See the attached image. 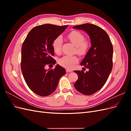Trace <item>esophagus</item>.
<instances>
[{
    "mask_svg": "<svg viewBox=\"0 0 131 131\" xmlns=\"http://www.w3.org/2000/svg\"><path fill=\"white\" fill-rule=\"evenodd\" d=\"M66 72H72V70L69 69H66Z\"/></svg>",
    "mask_w": 131,
    "mask_h": 131,
    "instance_id": "obj_1",
    "label": "esophagus"
}]
</instances>
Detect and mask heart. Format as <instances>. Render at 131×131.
<instances>
[{
	"mask_svg": "<svg viewBox=\"0 0 131 131\" xmlns=\"http://www.w3.org/2000/svg\"><path fill=\"white\" fill-rule=\"evenodd\" d=\"M67 38L75 46V52L82 56L88 52L90 43L88 41L85 40L84 35L81 33L77 30L72 31L67 35ZM62 43V38L60 36L57 37L54 39L52 42V47L55 52L57 53L61 52ZM78 61L79 59L76 56H65L59 59V63L63 67L71 69Z\"/></svg>",
	"mask_w": 131,
	"mask_h": 131,
	"instance_id": "1",
	"label": "heart"
}]
</instances>
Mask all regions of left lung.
I'll return each mask as SVG.
<instances>
[{
  "label": "left lung",
  "mask_w": 131,
  "mask_h": 131,
  "mask_svg": "<svg viewBox=\"0 0 131 131\" xmlns=\"http://www.w3.org/2000/svg\"><path fill=\"white\" fill-rule=\"evenodd\" d=\"M73 28L84 30L90 38L91 46L80 63L88 72L74 70L79 79L74 84L75 89L85 95H91L102 88L113 68V48L109 37L101 27L85 23Z\"/></svg>",
  "instance_id": "8db88e82"
}]
</instances>
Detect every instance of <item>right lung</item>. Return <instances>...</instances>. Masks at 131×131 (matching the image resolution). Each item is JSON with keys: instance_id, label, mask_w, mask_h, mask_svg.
Masks as SVG:
<instances>
[{"instance_id": "obj_1", "label": "right lung", "mask_w": 131, "mask_h": 131, "mask_svg": "<svg viewBox=\"0 0 131 131\" xmlns=\"http://www.w3.org/2000/svg\"><path fill=\"white\" fill-rule=\"evenodd\" d=\"M68 26L45 24L31 29L23 42L21 50V70L29 88L40 96H47L56 90L66 70L57 64L54 69H45L47 64H56L52 42Z\"/></svg>"}]
</instances>
